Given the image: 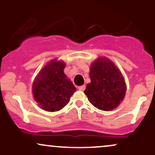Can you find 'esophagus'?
Masks as SVG:
<instances>
[{"label":"esophagus","mask_w":155,"mask_h":155,"mask_svg":"<svg viewBox=\"0 0 155 155\" xmlns=\"http://www.w3.org/2000/svg\"><path fill=\"white\" fill-rule=\"evenodd\" d=\"M79 90H81V91H84L85 90V86L84 85H82V86L79 87Z\"/></svg>","instance_id":"esophagus-1"}]
</instances>
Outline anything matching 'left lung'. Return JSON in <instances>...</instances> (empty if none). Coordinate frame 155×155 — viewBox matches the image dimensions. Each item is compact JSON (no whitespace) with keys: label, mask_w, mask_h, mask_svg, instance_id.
<instances>
[{"label":"left lung","mask_w":155,"mask_h":155,"mask_svg":"<svg viewBox=\"0 0 155 155\" xmlns=\"http://www.w3.org/2000/svg\"><path fill=\"white\" fill-rule=\"evenodd\" d=\"M90 76L91 82L84 90L90 102L102 111L117 108L123 101L127 88L115 64L106 58H99L90 65Z\"/></svg>","instance_id":"8db88e82"}]
</instances>
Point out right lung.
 <instances>
[{"label": "right lung", "mask_w": 155, "mask_h": 155, "mask_svg": "<svg viewBox=\"0 0 155 155\" xmlns=\"http://www.w3.org/2000/svg\"><path fill=\"white\" fill-rule=\"evenodd\" d=\"M65 63L52 60L39 71L33 84V95L42 109L58 111L70 101L76 89L64 74Z\"/></svg>", "instance_id": "1"}]
</instances>
